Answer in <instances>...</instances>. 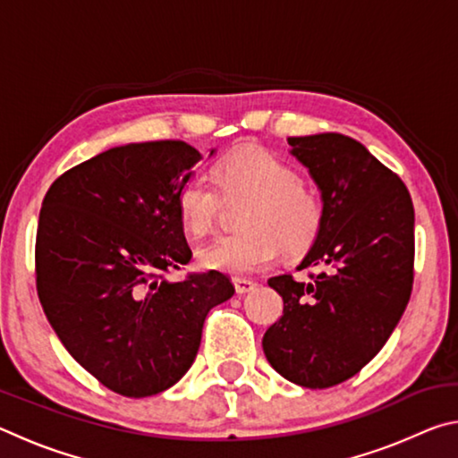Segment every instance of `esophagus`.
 Instances as JSON below:
<instances>
[{
    "label": "esophagus",
    "instance_id": "34e87169",
    "mask_svg": "<svg viewBox=\"0 0 458 458\" xmlns=\"http://www.w3.org/2000/svg\"><path fill=\"white\" fill-rule=\"evenodd\" d=\"M234 289L238 294H246L257 289V283L248 281V278H234Z\"/></svg>",
    "mask_w": 458,
    "mask_h": 458
}]
</instances>
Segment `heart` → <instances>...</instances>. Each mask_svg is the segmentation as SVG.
I'll list each match as a JSON object with an SVG mask.
<instances>
[{
	"label": "heart",
	"mask_w": 458,
	"mask_h": 458,
	"mask_svg": "<svg viewBox=\"0 0 458 458\" xmlns=\"http://www.w3.org/2000/svg\"><path fill=\"white\" fill-rule=\"evenodd\" d=\"M214 180L226 199L250 198L240 226L244 232L216 238L198 252L199 265L230 276L254 275L273 265L281 250L301 257L319 238L325 208L301 183L297 169L260 147H240L216 164ZM208 177H191L175 196L183 230L204 236L222 210V196Z\"/></svg>",
	"instance_id": "b5f03b06"
}]
</instances>
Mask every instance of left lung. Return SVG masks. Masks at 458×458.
<instances>
[{
	"label": "left lung",
	"mask_w": 458,
	"mask_h": 458,
	"mask_svg": "<svg viewBox=\"0 0 458 458\" xmlns=\"http://www.w3.org/2000/svg\"><path fill=\"white\" fill-rule=\"evenodd\" d=\"M289 153L321 193L323 230L297 270L311 283L268 278L283 317L267 329L270 366L303 387L345 382L396 329L414 278V206L396 174L341 133L289 137Z\"/></svg>",
	"instance_id": "left-lung-1"
}]
</instances>
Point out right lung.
<instances>
[{
    "label": "right lung",
    "instance_id": "right-lung-1",
    "mask_svg": "<svg viewBox=\"0 0 458 458\" xmlns=\"http://www.w3.org/2000/svg\"><path fill=\"white\" fill-rule=\"evenodd\" d=\"M216 149H210V157ZM201 155L127 143L68 169L42 201L36 284L66 352L108 390L153 396L180 382L210 309L234 294L218 270L167 281L191 250L175 196Z\"/></svg>",
    "mask_w": 458,
    "mask_h": 458
}]
</instances>
